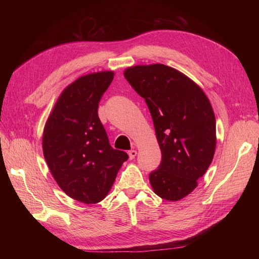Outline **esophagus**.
I'll use <instances>...</instances> for the list:
<instances>
[{"label":"esophagus","mask_w":259,"mask_h":259,"mask_svg":"<svg viewBox=\"0 0 259 259\" xmlns=\"http://www.w3.org/2000/svg\"><path fill=\"white\" fill-rule=\"evenodd\" d=\"M137 155V151L136 150H130L128 151V156H130V160L135 159V156Z\"/></svg>","instance_id":"1"}]
</instances>
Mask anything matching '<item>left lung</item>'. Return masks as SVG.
Wrapping results in <instances>:
<instances>
[{
  "label": "left lung",
  "instance_id": "obj_1",
  "mask_svg": "<svg viewBox=\"0 0 259 259\" xmlns=\"http://www.w3.org/2000/svg\"><path fill=\"white\" fill-rule=\"evenodd\" d=\"M125 79L145 98L162 161L149 180L160 198L178 201L191 193L205 174L216 148L213 108L199 85L165 65L135 66Z\"/></svg>",
  "mask_w": 259,
  "mask_h": 259
}]
</instances>
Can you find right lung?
Segmentation results:
<instances>
[{
	"mask_svg": "<svg viewBox=\"0 0 259 259\" xmlns=\"http://www.w3.org/2000/svg\"><path fill=\"white\" fill-rule=\"evenodd\" d=\"M112 71L83 75L64 90L43 133V153L53 177L70 198L95 204L106 198L126 152L109 144L98 104Z\"/></svg>",
	"mask_w": 259,
	"mask_h": 259,
	"instance_id": "right-lung-1",
	"label": "right lung"
}]
</instances>
